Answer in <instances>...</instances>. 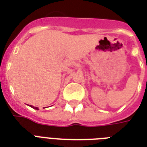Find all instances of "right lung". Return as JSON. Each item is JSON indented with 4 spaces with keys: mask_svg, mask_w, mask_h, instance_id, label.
Wrapping results in <instances>:
<instances>
[{
    "mask_svg": "<svg viewBox=\"0 0 147 147\" xmlns=\"http://www.w3.org/2000/svg\"><path fill=\"white\" fill-rule=\"evenodd\" d=\"M30 107H33V108H34V109H36V110H38V107H33V106H32V105H30Z\"/></svg>",
    "mask_w": 147,
    "mask_h": 147,
    "instance_id": "obj_1",
    "label": "right lung"
}]
</instances>
